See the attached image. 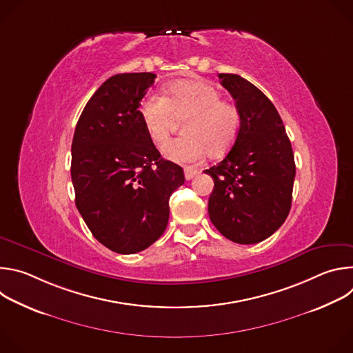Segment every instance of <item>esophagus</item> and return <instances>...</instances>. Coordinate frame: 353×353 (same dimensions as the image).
Returning a JSON list of instances; mask_svg holds the SVG:
<instances>
[{
  "label": "esophagus",
  "instance_id": "1",
  "mask_svg": "<svg viewBox=\"0 0 353 353\" xmlns=\"http://www.w3.org/2000/svg\"><path fill=\"white\" fill-rule=\"evenodd\" d=\"M198 173H199V170L192 169V168H185V169H184V177H185V180H191V179H194Z\"/></svg>",
  "mask_w": 353,
  "mask_h": 353
}]
</instances>
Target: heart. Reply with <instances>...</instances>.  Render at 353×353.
Listing matches in <instances>:
<instances>
[{"mask_svg":"<svg viewBox=\"0 0 353 353\" xmlns=\"http://www.w3.org/2000/svg\"><path fill=\"white\" fill-rule=\"evenodd\" d=\"M139 117L149 139L163 143L183 123V137L166 142L162 154L176 163H192L207 152L212 157L226 154L233 146L241 124L237 106L222 99V93L201 79L179 81L169 85L166 96L149 94L139 103Z\"/></svg>","mask_w":353,"mask_h":353,"instance_id":"obj_1","label":"heart"}]
</instances>
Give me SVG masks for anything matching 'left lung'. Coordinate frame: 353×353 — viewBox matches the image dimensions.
<instances>
[{
	"label": "left lung",
	"mask_w": 353,
	"mask_h": 353,
	"mask_svg": "<svg viewBox=\"0 0 353 353\" xmlns=\"http://www.w3.org/2000/svg\"><path fill=\"white\" fill-rule=\"evenodd\" d=\"M240 110L239 135L222 162L205 170L214 179L208 214L229 240L254 244L275 233L290 211L296 174L285 125L271 100L236 74H219Z\"/></svg>",
	"instance_id": "obj_1"
}]
</instances>
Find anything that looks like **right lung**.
<instances>
[{"label":"right lung","mask_w":353,"mask_h":353,"mask_svg":"<svg viewBox=\"0 0 353 353\" xmlns=\"http://www.w3.org/2000/svg\"><path fill=\"white\" fill-rule=\"evenodd\" d=\"M152 72L117 74L83 108L71 146L75 205L97 241L119 254L154 244L169 221V198L183 169L149 139L139 103Z\"/></svg>","instance_id":"add662e5"}]
</instances>
